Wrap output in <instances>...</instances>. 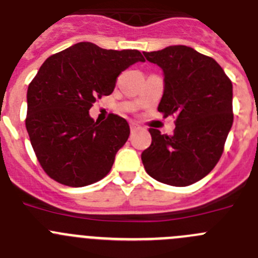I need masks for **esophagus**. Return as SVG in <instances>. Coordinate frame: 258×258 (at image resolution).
Segmentation results:
<instances>
[{"instance_id": "1", "label": "esophagus", "mask_w": 258, "mask_h": 258, "mask_svg": "<svg viewBox=\"0 0 258 258\" xmlns=\"http://www.w3.org/2000/svg\"><path fill=\"white\" fill-rule=\"evenodd\" d=\"M130 128H131V132H135V131H136V130L139 128V126H138V124L131 123V124H130Z\"/></svg>"}]
</instances>
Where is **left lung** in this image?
Masks as SVG:
<instances>
[{
	"label": "left lung",
	"instance_id": "1",
	"mask_svg": "<svg viewBox=\"0 0 258 258\" xmlns=\"http://www.w3.org/2000/svg\"><path fill=\"white\" fill-rule=\"evenodd\" d=\"M163 71L158 110L176 115L172 135L150 128L152 144L141 154L145 171L159 182L187 186L217 164L233 126V83L216 60L177 45L144 52Z\"/></svg>",
	"mask_w": 258,
	"mask_h": 258
}]
</instances>
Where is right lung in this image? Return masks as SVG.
<instances>
[{
    "label": "right lung",
    "mask_w": 258,
    "mask_h": 258,
    "mask_svg": "<svg viewBox=\"0 0 258 258\" xmlns=\"http://www.w3.org/2000/svg\"><path fill=\"white\" fill-rule=\"evenodd\" d=\"M145 61L138 50H105L80 42L46 59L27 92V127L39 164L52 180L86 186L109 173L130 126L110 114L99 123L89 112L96 99L108 96L117 77Z\"/></svg>",
    "instance_id": "add662e5"
}]
</instances>
